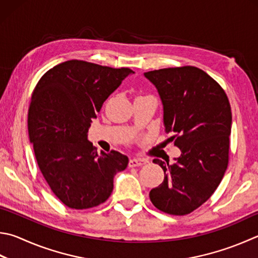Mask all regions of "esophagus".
<instances>
[{
    "label": "esophagus",
    "mask_w": 258,
    "mask_h": 258,
    "mask_svg": "<svg viewBox=\"0 0 258 258\" xmlns=\"http://www.w3.org/2000/svg\"><path fill=\"white\" fill-rule=\"evenodd\" d=\"M147 162H148L147 159L133 158V159H131V160H130L128 166H130V167H139V166L144 165V163H147Z\"/></svg>",
    "instance_id": "obj_1"
}]
</instances>
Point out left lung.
<instances>
[{"label": "left lung", "instance_id": "8db88e82", "mask_svg": "<svg viewBox=\"0 0 258 258\" xmlns=\"http://www.w3.org/2000/svg\"><path fill=\"white\" fill-rule=\"evenodd\" d=\"M144 77L157 88L165 131L181 151L172 165L153 160L165 179L150 200L165 213L188 214L211 198L227 170L231 107L221 86L199 68L154 70Z\"/></svg>", "mask_w": 258, "mask_h": 258}]
</instances>
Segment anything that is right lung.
Masks as SVG:
<instances>
[{"label": "right lung", "instance_id": "1", "mask_svg": "<svg viewBox=\"0 0 258 258\" xmlns=\"http://www.w3.org/2000/svg\"><path fill=\"white\" fill-rule=\"evenodd\" d=\"M132 73L128 68L71 59L48 70L32 92L28 132L36 160L68 208L104 203L113 191L115 175L128 165V158L114 150L98 154L88 131L104 101Z\"/></svg>", "mask_w": 258, "mask_h": 258}]
</instances>
